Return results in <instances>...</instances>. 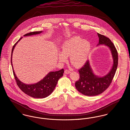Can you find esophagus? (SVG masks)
<instances>
[{
    "label": "esophagus",
    "mask_w": 130,
    "mask_h": 130,
    "mask_svg": "<svg viewBox=\"0 0 130 130\" xmlns=\"http://www.w3.org/2000/svg\"><path fill=\"white\" fill-rule=\"evenodd\" d=\"M70 71L69 70H65V71H64V73H65V74H69L70 73Z\"/></svg>",
    "instance_id": "34e87169"
}]
</instances>
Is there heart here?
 I'll return each instance as SVG.
<instances>
[{
	"label": "heart",
	"instance_id": "1",
	"mask_svg": "<svg viewBox=\"0 0 130 130\" xmlns=\"http://www.w3.org/2000/svg\"><path fill=\"white\" fill-rule=\"evenodd\" d=\"M61 52L58 55L60 62L65 63L70 56V62L76 67L83 66L87 61L91 51V44L79 36L72 37L63 42Z\"/></svg>",
	"mask_w": 130,
	"mask_h": 130
}]
</instances>
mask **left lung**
Wrapping results in <instances>:
<instances>
[{"mask_svg": "<svg viewBox=\"0 0 130 130\" xmlns=\"http://www.w3.org/2000/svg\"><path fill=\"white\" fill-rule=\"evenodd\" d=\"M99 42L97 46L104 45L107 47L111 53L113 64L109 72L104 76H98L93 72L87 61L84 66L79 70L80 78L75 85L79 92L87 96H95L103 93L110 84L113 78L118 64V52L110 39L98 33Z\"/></svg>", "mask_w": 130, "mask_h": 130, "instance_id": "obj_1", "label": "left lung"}]
</instances>
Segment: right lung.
Wrapping results in <instances>:
<instances>
[{
  "mask_svg": "<svg viewBox=\"0 0 130 130\" xmlns=\"http://www.w3.org/2000/svg\"><path fill=\"white\" fill-rule=\"evenodd\" d=\"M43 31L30 32L25 35L24 36L26 37L30 36L32 35H36L40 34ZM22 38L23 37L21 38L15 44V45L13 46L11 51V63L12 68L13 75L17 81V85L24 93L32 98L37 99L45 98L52 93L57 84L58 80L63 75L64 69H62L59 71H51L49 72L44 78H43V79L41 80L40 81L36 83L27 84L22 82L16 76L12 64V53L13 52L15 46Z\"/></svg>",
  "mask_w": 130,
  "mask_h": 130,
  "instance_id": "1",
  "label": "right lung"
}]
</instances>
